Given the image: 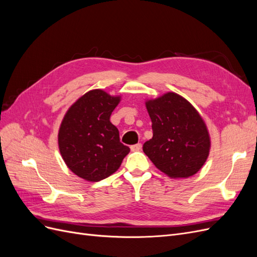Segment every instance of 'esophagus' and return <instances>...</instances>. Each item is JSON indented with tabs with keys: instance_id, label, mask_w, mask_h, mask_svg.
<instances>
[{
	"instance_id": "obj_1",
	"label": "esophagus",
	"mask_w": 257,
	"mask_h": 257,
	"mask_svg": "<svg viewBox=\"0 0 257 257\" xmlns=\"http://www.w3.org/2000/svg\"><path fill=\"white\" fill-rule=\"evenodd\" d=\"M141 149H142V144H136V145L131 146V150L133 151V152H135V151H139Z\"/></svg>"
}]
</instances>
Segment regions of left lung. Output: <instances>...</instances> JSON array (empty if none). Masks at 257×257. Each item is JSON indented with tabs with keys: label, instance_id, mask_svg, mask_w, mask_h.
<instances>
[{
	"label": "left lung",
	"instance_id": "obj_1",
	"mask_svg": "<svg viewBox=\"0 0 257 257\" xmlns=\"http://www.w3.org/2000/svg\"><path fill=\"white\" fill-rule=\"evenodd\" d=\"M153 137L143 150L162 173L189 178L206 163L211 139L203 116L188 99L175 92L146 100Z\"/></svg>",
	"mask_w": 257,
	"mask_h": 257
}]
</instances>
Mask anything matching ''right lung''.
<instances>
[{"instance_id":"right-lung-1","label":"right lung","mask_w":257,"mask_h":257,"mask_svg":"<svg viewBox=\"0 0 257 257\" xmlns=\"http://www.w3.org/2000/svg\"><path fill=\"white\" fill-rule=\"evenodd\" d=\"M120 100V95L90 90L68 108L61 122L58 145L62 159L84 180L97 182L109 177L130 152L109 120Z\"/></svg>"}]
</instances>
